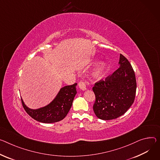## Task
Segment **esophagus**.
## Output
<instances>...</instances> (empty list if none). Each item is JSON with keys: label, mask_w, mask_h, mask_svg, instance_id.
Instances as JSON below:
<instances>
[{"label": "esophagus", "mask_w": 160, "mask_h": 160, "mask_svg": "<svg viewBox=\"0 0 160 160\" xmlns=\"http://www.w3.org/2000/svg\"><path fill=\"white\" fill-rule=\"evenodd\" d=\"M87 83H88V82H87L86 81H80L79 83H78V86L80 89H82V91H85L87 90Z\"/></svg>", "instance_id": "1"}]
</instances>
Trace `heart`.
<instances>
[{"mask_svg":"<svg viewBox=\"0 0 160 160\" xmlns=\"http://www.w3.org/2000/svg\"><path fill=\"white\" fill-rule=\"evenodd\" d=\"M96 61V59H92L91 61V64H95ZM107 69H108L107 63L104 61L101 62L98 65V66L96 67V68L95 69V70L93 72L92 76H93L94 78L97 79V80L102 79L105 76V75L107 73Z\"/></svg>","mask_w":160,"mask_h":160,"instance_id":"heart-1","label":"heart"}]
</instances>
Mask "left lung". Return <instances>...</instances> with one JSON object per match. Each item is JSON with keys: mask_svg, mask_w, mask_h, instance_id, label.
Instances as JSON below:
<instances>
[{"mask_svg": "<svg viewBox=\"0 0 160 160\" xmlns=\"http://www.w3.org/2000/svg\"><path fill=\"white\" fill-rule=\"evenodd\" d=\"M119 68L92 88L96 101L94 113L100 119L112 120L122 115L133 103L137 82L135 72L126 58L120 54Z\"/></svg>", "mask_w": 160, "mask_h": 160, "instance_id": "obj_1", "label": "left lung"}]
</instances>
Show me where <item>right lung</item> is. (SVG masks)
<instances>
[{
  "mask_svg": "<svg viewBox=\"0 0 160 160\" xmlns=\"http://www.w3.org/2000/svg\"><path fill=\"white\" fill-rule=\"evenodd\" d=\"M75 83L62 88L53 100L45 107L38 109L27 107L23 99L22 103L25 112L32 118L43 123H53L62 120L69 112L77 94Z\"/></svg>",
  "mask_w": 160,
  "mask_h": 160,
  "instance_id": "1",
  "label": "right lung"
}]
</instances>
